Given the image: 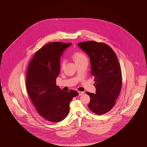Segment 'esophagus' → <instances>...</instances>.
<instances>
[{
    "label": "esophagus",
    "instance_id": "obj_1",
    "mask_svg": "<svg viewBox=\"0 0 147 147\" xmlns=\"http://www.w3.org/2000/svg\"><path fill=\"white\" fill-rule=\"evenodd\" d=\"M78 93H79V95H83V94H84V92L83 91H78Z\"/></svg>",
    "mask_w": 147,
    "mask_h": 147
}]
</instances>
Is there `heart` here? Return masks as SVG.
Returning a JSON list of instances; mask_svg holds the SVG:
<instances>
[{
	"instance_id": "b5f03b06",
	"label": "heart",
	"mask_w": 147,
	"mask_h": 147,
	"mask_svg": "<svg viewBox=\"0 0 147 147\" xmlns=\"http://www.w3.org/2000/svg\"><path fill=\"white\" fill-rule=\"evenodd\" d=\"M71 57L73 59V60L75 61L76 64L83 61V60L88 59L86 56H85V55L83 53V52H80V51L74 52L71 55ZM64 64V61H62L61 62V66L63 67Z\"/></svg>"
}]
</instances>
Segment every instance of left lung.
Listing matches in <instances>:
<instances>
[{
    "instance_id": "8db88e82",
    "label": "left lung",
    "mask_w": 147,
    "mask_h": 147,
    "mask_svg": "<svg viewBox=\"0 0 147 147\" xmlns=\"http://www.w3.org/2000/svg\"><path fill=\"white\" fill-rule=\"evenodd\" d=\"M80 49L90 57L91 75L95 78L96 94L86 92L90 98L92 112L104 115L111 110L122 86L121 70L117 57L110 46L94 41L79 42Z\"/></svg>"
}]
</instances>
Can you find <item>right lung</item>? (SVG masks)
I'll use <instances>...</instances> for the list:
<instances>
[{"label":"right lung","instance_id":"add662e5","mask_svg":"<svg viewBox=\"0 0 147 147\" xmlns=\"http://www.w3.org/2000/svg\"><path fill=\"white\" fill-rule=\"evenodd\" d=\"M71 43L52 42L43 46L33 56L26 73L28 96L37 111L52 122L62 121L68 115L72 98L77 91H63L56 85L60 71V57Z\"/></svg>","mask_w":147,"mask_h":147}]
</instances>
